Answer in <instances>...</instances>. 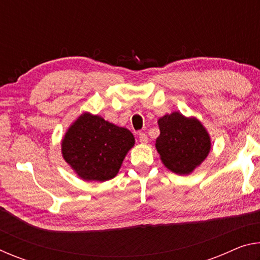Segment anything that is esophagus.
Here are the masks:
<instances>
[{"instance_id": "obj_1", "label": "esophagus", "mask_w": 260, "mask_h": 260, "mask_svg": "<svg viewBox=\"0 0 260 260\" xmlns=\"http://www.w3.org/2000/svg\"><path fill=\"white\" fill-rule=\"evenodd\" d=\"M139 140H140L141 143L146 144L148 142V135L146 133H140L139 134Z\"/></svg>"}]
</instances>
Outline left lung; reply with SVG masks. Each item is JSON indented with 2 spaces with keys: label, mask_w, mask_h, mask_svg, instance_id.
<instances>
[{
  "label": "left lung",
  "mask_w": 260,
  "mask_h": 260,
  "mask_svg": "<svg viewBox=\"0 0 260 260\" xmlns=\"http://www.w3.org/2000/svg\"><path fill=\"white\" fill-rule=\"evenodd\" d=\"M158 126L160 134L155 146L170 171L180 175L190 174L208 157L211 138L197 118L175 111L159 118Z\"/></svg>",
  "instance_id": "obj_1"
}]
</instances>
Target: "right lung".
Here are the masks:
<instances>
[{
	"instance_id": "obj_1",
	"label": "right lung",
	"mask_w": 260,
	"mask_h": 260,
	"mask_svg": "<svg viewBox=\"0 0 260 260\" xmlns=\"http://www.w3.org/2000/svg\"><path fill=\"white\" fill-rule=\"evenodd\" d=\"M134 143V135L125 127L83 112L61 140V156L79 178L104 182L118 174Z\"/></svg>"
}]
</instances>
